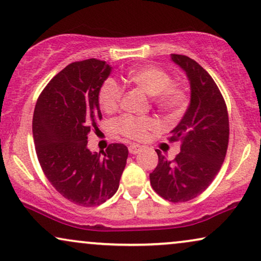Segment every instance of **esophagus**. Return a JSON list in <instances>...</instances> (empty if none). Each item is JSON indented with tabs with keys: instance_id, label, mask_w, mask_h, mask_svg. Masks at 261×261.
Here are the masks:
<instances>
[{
	"instance_id": "1",
	"label": "esophagus",
	"mask_w": 261,
	"mask_h": 261,
	"mask_svg": "<svg viewBox=\"0 0 261 261\" xmlns=\"http://www.w3.org/2000/svg\"><path fill=\"white\" fill-rule=\"evenodd\" d=\"M141 150H142V147H141V145H138V144H130V147H128V151H130V154L136 155Z\"/></svg>"
}]
</instances>
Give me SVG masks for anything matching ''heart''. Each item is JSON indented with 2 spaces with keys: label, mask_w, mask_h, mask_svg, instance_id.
Masks as SVG:
<instances>
[{
  "label": "heart",
  "mask_w": 261,
  "mask_h": 261,
  "mask_svg": "<svg viewBox=\"0 0 261 261\" xmlns=\"http://www.w3.org/2000/svg\"><path fill=\"white\" fill-rule=\"evenodd\" d=\"M126 80L131 85L138 87L150 95L151 101L161 111L178 114L186 109L189 95L186 89L172 83V77L166 70L147 65L131 69L127 71ZM121 88L113 80H106L99 90V105L106 113L114 112L119 106ZM161 124L154 117L123 116L116 120V128L119 134L131 140H144L150 131L159 130Z\"/></svg>",
  "instance_id": "obj_1"
}]
</instances>
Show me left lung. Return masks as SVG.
Instances as JSON below:
<instances>
[{"instance_id": "1", "label": "left lung", "mask_w": 261, "mask_h": 261, "mask_svg": "<svg viewBox=\"0 0 261 261\" xmlns=\"http://www.w3.org/2000/svg\"><path fill=\"white\" fill-rule=\"evenodd\" d=\"M171 57L189 77L191 101L168 138L181 143L180 152L169 161L156 150L159 163L149 178L159 196L181 203L203 193L220 172L227 154L229 118L223 96L209 72L187 56Z\"/></svg>"}]
</instances>
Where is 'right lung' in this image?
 I'll use <instances>...</instances> for the list:
<instances>
[{
    "mask_svg": "<svg viewBox=\"0 0 261 261\" xmlns=\"http://www.w3.org/2000/svg\"><path fill=\"white\" fill-rule=\"evenodd\" d=\"M106 62H74L58 72L37 100L33 140L48 181L64 198L82 206L110 199L126 165V145L112 143L102 154L87 148L88 134L102 119L99 90L111 74Z\"/></svg>",
    "mask_w": 261,
    "mask_h": 261,
    "instance_id": "add662e5",
    "label": "right lung"
}]
</instances>
